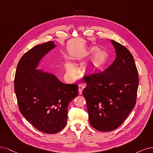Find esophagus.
Here are the masks:
<instances>
[{"mask_svg":"<svg viewBox=\"0 0 153 153\" xmlns=\"http://www.w3.org/2000/svg\"><path fill=\"white\" fill-rule=\"evenodd\" d=\"M78 87H79V94H81L83 89L85 88V85L83 83H79L78 85Z\"/></svg>","mask_w":153,"mask_h":153,"instance_id":"1","label":"esophagus"}]
</instances>
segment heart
Wrapping results in <instances>:
<instances>
[{"label":"heart","instance_id":"obj_1","mask_svg":"<svg viewBox=\"0 0 153 153\" xmlns=\"http://www.w3.org/2000/svg\"><path fill=\"white\" fill-rule=\"evenodd\" d=\"M98 50L97 48H94L93 50V52H96ZM108 63V56L107 53L103 51H98L95 53L93 56L91 63V68L92 71L98 72L104 68ZM66 68L68 73L74 74L76 72V67L70 62L66 64Z\"/></svg>","mask_w":153,"mask_h":153}]
</instances>
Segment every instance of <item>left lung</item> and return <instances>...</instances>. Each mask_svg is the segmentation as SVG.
Here are the masks:
<instances>
[{
	"instance_id": "8db88e82",
	"label": "left lung",
	"mask_w": 153,
	"mask_h": 153,
	"mask_svg": "<svg viewBox=\"0 0 153 153\" xmlns=\"http://www.w3.org/2000/svg\"><path fill=\"white\" fill-rule=\"evenodd\" d=\"M116 58L102 72L84 78L86 87L82 95L87 103L90 125L100 131L119 127L134 109L137 99L139 75L134 57L126 48L111 40Z\"/></svg>"
}]
</instances>
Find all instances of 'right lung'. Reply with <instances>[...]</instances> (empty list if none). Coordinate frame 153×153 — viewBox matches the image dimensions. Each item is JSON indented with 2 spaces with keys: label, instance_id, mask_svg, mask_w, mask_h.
<instances>
[{
  "label": "right lung",
  "instance_id": "1",
  "mask_svg": "<svg viewBox=\"0 0 153 153\" xmlns=\"http://www.w3.org/2000/svg\"><path fill=\"white\" fill-rule=\"evenodd\" d=\"M55 46L49 41L25 53L14 77V91L22 114L37 130L49 134L66 126L68 105L78 95L76 84H64L54 74L36 69L41 59Z\"/></svg>",
  "mask_w": 153,
  "mask_h": 153
}]
</instances>
